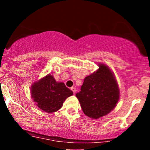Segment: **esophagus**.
Segmentation results:
<instances>
[{"instance_id": "esophagus-1", "label": "esophagus", "mask_w": 150, "mask_h": 150, "mask_svg": "<svg viewBox=\"0 0 150 150\" xmlns=\"http://www.w3.org/2000/svg\"><path fill=\"white\" fill-rule=\"evenodd\" d=\"M71 90L73 91V94H75V92H76V89H75V87H71Z\"/></svg>"}]
</instances>
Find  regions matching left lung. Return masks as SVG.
Instances as JSON below:
<instances>
[{"instance_id": "obj_1", "label": "left lung", "mask_w": 150, "mask_h": 150, "mask_svg": "<svg viewBox=\"0 0 150 150\" xmlns=\"http://www.w3.org/2000/svg\"><path fill=\"white\" fill-rule=\"evenodd\" d=\"M81 91L76 94L86 116L97 119L108 114L119 99V89L111 69L99 64V69L86 77Z\"/></svg>"}]
</instances>
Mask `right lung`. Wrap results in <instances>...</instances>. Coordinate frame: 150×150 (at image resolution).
Wrapping results in <instances>:
<instances>
[{
  "label": "right lung",
  "instance_id": "right-lung-1",
  "mask_svg": "<svg viewBox=\"0 0 150 150\" xmlns=\"http://www.w3.org/2000/svg\"><path fill=\"white\" fill-rule=\"evenodd\" d=\"M31 95L37 106L44 111L53 113L63 106L73 92L63 82H57L51 75H47L32 86Z\"/></svg>",
  "mask_w": 150,
  "mask_h": 150
}]
</instances>
